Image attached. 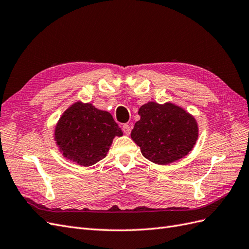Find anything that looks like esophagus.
Returning a JSON list of instances; mask_svg holds the SVG:
<instances>
[{
  "label": "esophagus",
  "instance_id": "1",
  "mask_svg": "<svg viewBox=\"0 0 249 249\" xmlns=\"http://www.w3.org/2000/svg\"><path fill=\"white\" fill-rule=\"evenodd\" d=\"M123 131H124V134L129 135V134L131 133V126H130L129 124H124L123 125Z\"/></svg>",
  "mask_w": 249,
  "mask_h": 249
}]
</instances>
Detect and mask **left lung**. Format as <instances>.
<instances>
[{
    "mask_svg": "<svg viewBox=\"0 0 249 249\" xmlns=\"http://www.w3.org/2000/svg\"><path fill=\"white\" fill-rule=\"evenodd\" d=\"M138 114L140 120L131 137L147 160L166 165L185 157L195 145L197 124L184 109L171 103L149 102L140 107Z\"/></svg>",
    "mask_w": 249,
    "mask_h": 249,
    "instance_id": "8db88e82",
    "label": "left lung"
}]
</instances>
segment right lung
<instances>
[{
    "instance_id": "right-lung-1",
    "label": "right lung",
    "mask_w": 249,
    "mask_h": 249,
    "mask_svg": "<svg viewBox=\"0 0 249 249\" xmlns=\"http://www.w3.org/2000/svg\"><path fill=\"white\" fill-rule=\"evenodd\" d=\"M122 135L109 112L80 102L63 113L55 129V140L63 156L82 166L104 159L113 138Z\"/></svg>"
}]
</instances>
